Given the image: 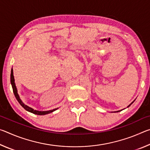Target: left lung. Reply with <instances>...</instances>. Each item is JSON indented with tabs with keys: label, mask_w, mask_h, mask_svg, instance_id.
I'll use <instances>...</instances> for the list:
<instances>
[{
	"label": "left lung",
	"mask_w": 150,
	"mask_h": 150,
	"mask_svg": "<svg viewBox=\"0 0 150 150\" xmlns=\"http://www.w3.org/2000/svg\"><path fill=\"white\" fill-rule=\"evenodd\" d=\"M134 101H135V100H134V101H133V102L132 103H130V105H129L128 106H127V107H129V106H130L131 105H132V104L134 102ZM121 110H118V111H116V112H120V111H121Z\"/></svg>",
	"instance_id": "left-lung-1"
}]
</instances>
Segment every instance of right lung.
I'll use <instances>...</instances> for the list:
<instances>
[{
	"mask_svg": "<svg viewBox=\"0 0 150 150\" xmlns=\"http://www.w3.org/2000/svg\"><path fill=\"white\" fill-rule=\"evenodd\" d=\"M11 85H12V89H13V92L14 94V96L17 99V100L18 101V103H20V105H21L22 107H23L25 110L30 112H32L34 115H47V114H50L52 112H54L55 110H56L57 109H58V108L53 109V110H47V111H40V110H34V108H32L30 106H27L25 105V104L22 102V100L20 98V96L18 93V91H17V88L16 84H15V81H14V74H13V69H11Z\"/></svg>",
	"mask_w": 150,
	"mask_h": 150,
	"instance_id": "add662e5",
	"label": "right lung"
}]
</instances>
